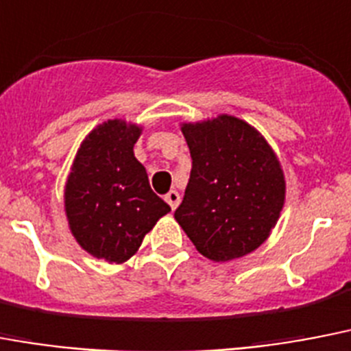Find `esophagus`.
<instances>
[{"instance_id":"obj_1","label":"esophagus","mask_w":351,"mask_h":351,"mask_svg":"<svg viewBox=\"0 0 351 351\" xmlns=\"http://www.w3.org/2000/svg\"><path fill=\"white\" fill-rule=\"evenodd\" d=\"M165 201L170 204V208L176 210V208H178L179 201H181V195H179V192H176V190H170V192L165 195Z\"/></svg>"}]
</instances>
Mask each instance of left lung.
Returning a JSON list of instances; mask_svg holds the SVG:
<instances>
[{
    "instance_id": "obj_1",
    "label": "left lung",
    "mask_w": 351,
    "mask_h": 351,
    "mask_svg": "<svg viewBox=\"0 0 351 351\" xmlns=\"http://www.w3.org/2000/svg\"><path fill=\"white\" fill-rule=\"evenodd\" d=\"M192 172L176 221L215 263L257 250L276 228L287 179L276 150L245 119L219 114L181 123Z\"/></svg>"
}]
</instances>
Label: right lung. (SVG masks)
Instances as JSON below:
<instances>
[{
  "label": "right lung",
  "instance_id": "add662e5",
  "mask_svg": "<svg viewBox=\"0 0 351 351\" xmlns=\"http://www.w3.org/2000/svg\"><path fill=\"white\" fill-rule=\"evenodd\" d=\"M143 125L106 119L92 128L74 156L63 190L64 215L77 245L96 259L121 265L170 212L148 184L134 156Z\"/></svg>",
  "mask_w": 351,
  "mask_h": 351
}]
</instances>
